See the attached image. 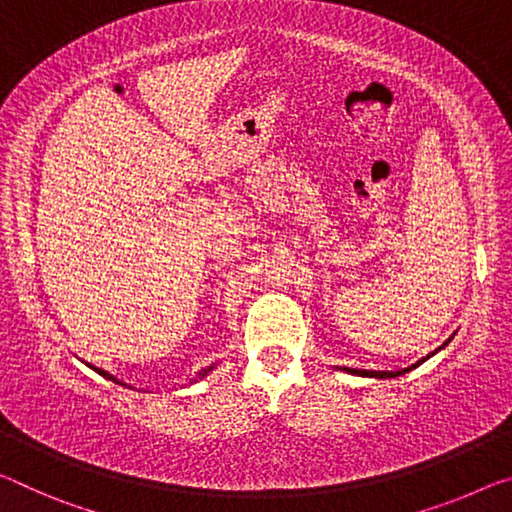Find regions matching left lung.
<instances>
[{"label":"left lung","mask_w":512,"mask_h":512,"mask_svg":"<svg viewBox=\"0 0 512 512\" xmlns=\"http://www.w3.org/2000/svg\"><path fill=\"white\" fill-rule=\"evenodd\" d=\"M428 357H432V352ZM428 357H423L421 361H416V364H412L410 368H403V371H361V368H345V371L348 373H352V375H366V377H398V375H403V373H407V371H412V368H416L419 364H423V361H426Z\"/></svg>","instance_id":"left-lung-1"}]
</instances>
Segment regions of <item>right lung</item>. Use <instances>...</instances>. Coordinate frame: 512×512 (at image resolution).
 Segmentation results:
<instances>
[{"label": "right lung", "instance_id": "1", "mask_svg": "<svg viewBox=\"0 0 512 512\" xmlns=\"http://www.w3.org/2000/svg\"><path fill=\"white\" fill-rule=\"evenodd\" d=\"M96 371L102 375V377H107V380H112V382H116V384H123V382H119V380H116V377L114 375H109L107 371H100V368H96ZM208 371H210V368H208ZM203 373H206V371H203Z\"/></svg>", "mask_w": 512, "mask_h": 512}]
</instances>
